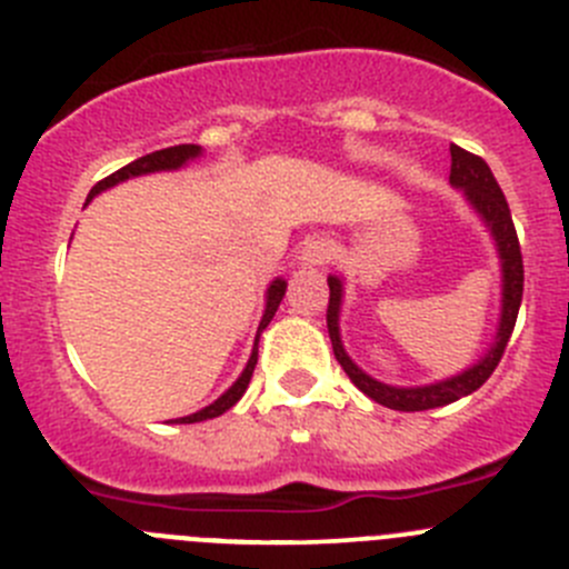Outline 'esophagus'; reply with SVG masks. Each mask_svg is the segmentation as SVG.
I'll list each match as a JSON object with an SVG mask.
<instances>
[{"label": "esophagus", "mask_w": 569, "mask_h": 569, "mask_svg": "<svg viewBox=\"0 0 569 569\" xmlns=\"http://www.w3.org/2000/svg\"><path fill=\"white\" fill-rule=\"evenodd\" d=\"M330 258H333V250H330L328 241H308L306 250H302V261L308 263V267H325V263H330Z\"/></svg>", "instance_id": "obj_1"}]
</instances>
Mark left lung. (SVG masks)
<instances>
[{"instance_id":"left-lung-1","label":"left lung","mask_w":569,"mask_h":569,"mask_svg":"<svg viewBox=\"0 0 569 569\" xmlns=\"http://www.w3.org/2000/svg\"><path fill=\"white\" fill-rule=\"evenodd\" d=\"M450 183L456 189H465L467 200L483 217V222L492 230L495 241H498L500 252V267H503V311H500V328L498 339H495L492 350L470 367L467 372L456 375L450 380H439V383L431 386H417V389H397V386L378 383L375 378H369L367 372L356 367L350 361V356L345 352L339 339V302H341V280L328 278L330 286V300H328V333L330 345H333L336 361L341 363L347 375H350L352 383L363 391L367 397H372L375 402L386 408H395V411H428V408L448 406V402H456L459 397L472 395L476 389H481L489 380V375L495 372V367L503 358L506 345L511 339V330H515L517 313H520L522 302V280H526V272H522V252H520V239H517L515 222H511L509 202H506L503 191H500L498 180H495L492 169L487 167L481 156H472V152L461 150V147L450 144Z\"/></svg>"}]
</instances>
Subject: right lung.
<instances>
[{
    "mask_svg": "<svg viewBox=\"0 0 569 569\" xmlns=\"http://www.w3.org/2000/svg\"><path fill=\"white\" fill-rule=\"evenodd\" d=\"M197 156H200V147H197V144H178V147H167V150L150 152V156L138 158V161L121 167L119 172H113V174H108L104 180H99V183L91 189V194H88V200H93V194H99V191L110 189V186H116V183H121V180L136 178V174H147V172H163V169H178V167H183L186 161H191V158H197ZM283 295H286V280H274V283L269 286V291H267V311H263L261 325H258V333H261V330L267 328L269 322H272V317H274V311H278ZM256 363H258V339H256V350H252V356H250V361H247V369L241 372V378L236 380V383L230 386V389L224 391V395L219 397L217 402H211V406L202 408V411L191 413V417L174 419V422H186V425L202 422V419H213V417H219V413L228 411V408H233L236 402L241 400V395L247 391V386H250V378H252V369H256Z\"/></svg>",
    "mask_w": 569,
    "mask_h": 569,
    "instance_id": "1",
    "label": "right lung"
}]
</instances>
